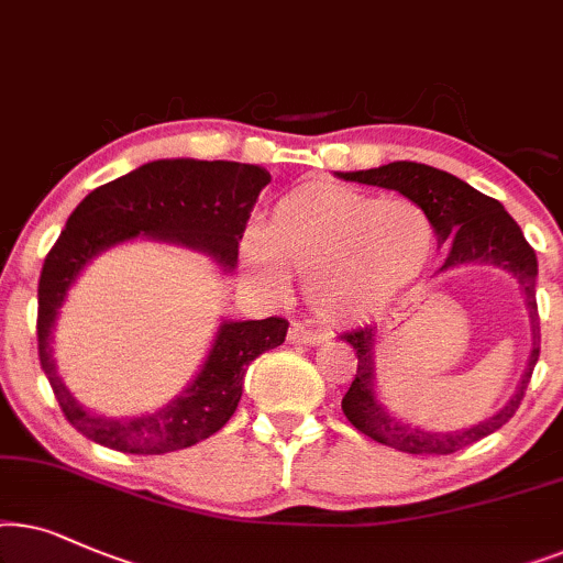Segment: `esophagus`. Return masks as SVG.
I'll list each match as a JSON object with an SVG mask.
<instances>
[{
  "label": "esophagus",
  "mask_w": 563,
  "mask_h": 563,
  "mask_svg": "<svg viewBox=\"0 0 563 563\" xmlns=\"http://www.w3.org/2000/svg\"><path fill=\"white\" fill-rule=\"evenodd\" d=\"M288 336H290V342H298V344H317L324 340V334H321L319 329L301 324V321H294V324H290Z\"/></svg>",
  "instance_id": "esophagus-1"
}]
</instances>
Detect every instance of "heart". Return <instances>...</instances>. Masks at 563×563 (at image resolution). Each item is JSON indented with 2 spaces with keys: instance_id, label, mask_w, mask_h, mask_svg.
Returning a JSON list of instances; mask_svg holds the SVG:
<instances>
[{
  "instance_id": "b5f03b06",
  "label": "heart",
  "mask_w": 563,
  "mask_h": 563,
  "mask_svg": "<svg viewBox=\"0 0 563 563\" xmlns=\"http://www.w3.org/2000/svg\"><path fill=\"white\" fill-rule=\"evenodd\" d=\"M427 211L407 198H371L340 187H303L273 208L265 231H246V273L267 290L288 273L309 280L324 319L373 317L415 286L432 254Z\"/></svg>"
}]
</instances>
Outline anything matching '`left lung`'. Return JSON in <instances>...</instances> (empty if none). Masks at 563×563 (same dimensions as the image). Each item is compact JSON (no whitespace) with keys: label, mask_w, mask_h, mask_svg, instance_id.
I'll return each instance as SVG.
<instances>
[{"label":"left lung","mask_w":563,"mask_h":563,"mask_svg":"<svg viewBox=\"0 0 563 563\" xmlns=\"http://www.w3.org/2000/svg\"><path fill=\"white\" fill-rule=\"evenodd\" d=\"M342 177L352 179V183L399 190L404 198L422 206L430 216L438 242L451 246V254H448L443 267L463 265V262H492V265L509 269L520 283V288L526 290L530 321H533V350H530L526 376H522L520 386H517L515 396L507 401L505 409H499L497 415L484 419V422L468 427V430L424 432L388 415L373 396L376 327H357L340 334V340L347 342L357 357L355 380L350 384L347 394L342 396V411L355 430L368 434L376 443L411 455H451L461 448L474 445L476 440L499 430L501 424L515 417L520 401L526 399L530 376H533L538 355H541V317H538L536 303V250L526 242L517 221L505 211L499 200L474 190L463 179L448 175L443 169L417 162H391L378 169L344 172Z\"/></svg>","instance_id":"8db88e82"}]
</instances>
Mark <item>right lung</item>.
<instances>
[{
	"label": "right lung",
	"instance_id": "obj_1",
	"mask_svg": "<svg viewBox=\"0 0 563 563\" xmlns=\"http://www.w3.org/2000/svg\"><path fill=\"white\" fill-rule=\"evenodd\" d=\"M267 183V172L254 164L159 159L97 187L74 208L37 280V357L66 422L87 440L133 455H162L200 443L236 411L252 360L286 342L288 321L283 317L227 321L203 371L185 394L136 419H104L81 409L56 376L51 357V327L58 306L95 254L146 234L203 250L234 269L239 239Z\"/></svg>",
	"mask_w": 563,
	"mask_h": 563
}]
</instances>
